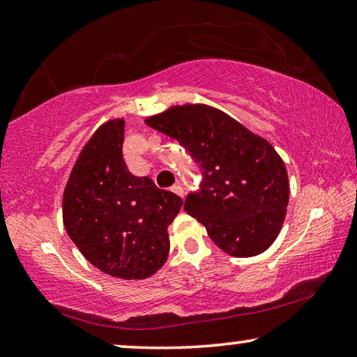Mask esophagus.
I'll return each mask as SVG.
<instances>
[{
	"mask_svg": "<svg viewBox=\"0 0 357 357\" xmlns=\"http://www.w3.org/2000/svg\"><path fill=\"white\" fill-rule=\"evenodd\" d=\"M172 190H173L174 194H176V195H179V197H184V189L181 188V184H174L173 188H172Z\"/></svg>",
	"mask_w": 357,
	"mask_h": 357,
	"instance_id": "obj_1",
	"label": "esophagus"
}]
</instances>
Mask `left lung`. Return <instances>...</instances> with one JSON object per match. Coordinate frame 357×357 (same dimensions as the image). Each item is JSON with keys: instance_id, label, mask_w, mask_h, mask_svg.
Instances as JSON below:
<instances>
[{"instance_id": "1", "label": "left lung", "mask_w": 357, "mask_h": 357, "mask_svg": "<svg viewBox=\"0 0 357 357\" xmlns=\"http://www.w3.org/2000/svg\"><path fill=\"white\" fill-rule=\"evenodd\" d=\"M144 122L189 151L203 172L184 209L235 257H252L276 240L289 203L287 169L267 139L216 107L172 106Z\"/></svg>"}]
</instances>
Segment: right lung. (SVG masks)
I'll use <instances>...</instances> for the list:
<instances>
[{"mask_svg": "<svg viewBox=\"0 0 357 357\" xmlns=\"http://www.w3.org/2000/svg\"><path fill=\"white\" fill-rule=\"evenodd\" d=\"M123 126L122 117L101 123L79 152L63 192V224L82 256L103 273L144 280L167 262L168 225L183 200L128 172Z\"/></svg>", "mask_w": 357, "mask_h": 357, "instance_id": "obj_1", "label": "right lung"}]
</instances>
